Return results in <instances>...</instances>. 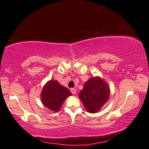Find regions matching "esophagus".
<instances>
[{
    "mask_svg": "<svg viewBox=\"0 0 149 149\" xmlns=\"http://www.w3.org/2000/svg\"><path fill=\"white\" fill-rule=\"evenodd\" d=\"M71 93H72V94L75 95L76 93V90L75 88H71Z\"/></svg>",
    "mask_w": 149,
    "mask_h": 149,
    "instance_id": "esophagus-1",
    "label": "esophagus"
}]
</instances>
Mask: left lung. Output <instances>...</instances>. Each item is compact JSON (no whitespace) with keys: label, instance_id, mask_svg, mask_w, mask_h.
Listing matches in <instances>:
<instances>
[{"label":"left lung","instance_id":"obj_1","mask_svg":"<svg viewBox=\"0 0 149 149\" xmlns=\"http://www.w3.org/2000/svg\"><path fill=\"white\" fill-rule=\"evenodd\" d=\"M110 93L108 83L104 79L100 76L91 77L85 82L79 98L88 112L96 113L108 100Z\"/></svg>","mask_w":149,"mask_h":149}]
</instances>
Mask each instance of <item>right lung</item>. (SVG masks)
I'll use <instances>...</instances> for the list:
<instances>
[{"instance_id": "add662e5", "label": "right lung", "mask_w": 149, "mask_h": 149, "mask_svg": "<svg viewBox=\"0 0 149 149\" xmlns=\"http://www.w3.org/2000/svg\"><path fill=\"white\" fill-rule=\"evenodd\" d=\"M71 93L56 80H50L43 87L41 100L44 106L52 111L58 112L65 100Z\"/></svg>"}]
</instances>
